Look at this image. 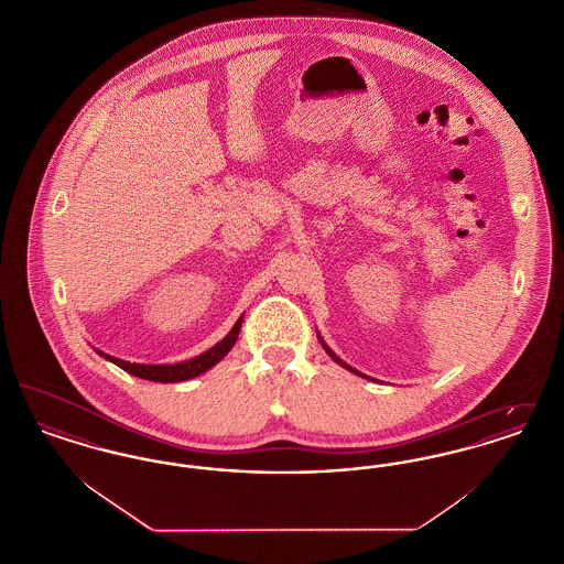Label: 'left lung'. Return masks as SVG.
Returning <instances> with one entry per match:
<instances>
[{
    "instance_id": "8db88e82",
    "label": "left lung",
    "mask_w": 564,
    "mask_h": 564,
    "mask_svg": "<svg viewBox=\"0 0 564 564\" xmlns=\"http://www.w3.org/2000/svg\"><path fill=\"white\" fill-rule=\"evenodd\" d=\"M319 343H322V347H323V349H325V352H327V355H329V357H332V359H334V361H336V364H340V366H343V368H347V370H350V372H355V375L364 376V375H361V372H357V370H355V368H350L349 364H345V361H343V359H340V357H338V355H336V352H334V350L329 349V347H327V345H325V343H323L322 336H319ZM364 378H368V376H364Z\"/></svg>"
}]
</instances>
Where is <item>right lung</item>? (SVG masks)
<instances>
[{
	"label": "right lung",
	"mask_w": 564,
	"mask_h": 564,
	"mask_svg": "<svg viewBox=\"0 0 564 564\" xmlns=\"http://www.w3.org/2000/svg\"><path fill=\"white\" fill-rule=\"evenodd\" d=\"M242 315L239 317V322L235 323V327L228 332V336L224 340H219L215 347H212L205 352H200L198 357L188 359V361H180V364H131V361H122L118 357H111L104 350H97L101 357H106L111 364H116L118 368H122L124 372L129 375L139 376V378H145V380H154V382H182V380H189L194 376L203 375L207 370H212L217 361H221L228 350L235 347L237 338H239V332H241Z\"/></svg>",
	"instance_id": "obj_1"
}]
</instances>
